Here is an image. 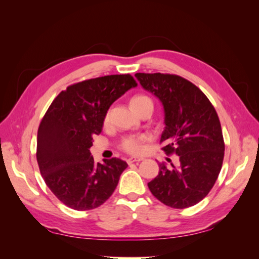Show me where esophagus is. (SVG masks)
I'll return each mask as SVG.
<instances>
[{"label": "esophagus", "mask_w": 259, "mask_h": 259, "mask_svg": "<svg viewBox=\"0 0 259 259\" xmlns=\"http://www.w3.org/2000/svg\"><path fill=\"white\" fill-rule=\"evenodd\" d=\"M140 161H143V158H136V156H131V158L127 159V163H128V164L140 162Z\"/></svg>", "instance_id": "1"}]
</instances>
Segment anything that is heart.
I'll list each match as a JSON object with an SVG mask.
<instances>
[{
  "mask_svg": "<svg viewBox=\"0 0 259 259\" xmlns=\"http://www.w3.org/2000/svg\"><path fill=\"white\" fill-rule=\"evenodd\" d=\"M132 107L134 109H139L145 106H152L153 103L151 98H149L146 95H137L131 101ZM109 120H110V112H107L105 115L104 122L108 123ZM148 136L144 134H139V135H127L121 139L120 143V148L122 150L126 151L132 154H138L144 150V144L147 142Z\"/></svg>",
  "mask_w": 259,
  "mask_h": 259,
  "instance_id": "1",
  "label": "heart"
}]
</instances>
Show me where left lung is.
I'll return each instance as SVG.
<instances>
[{"mask_svg":"<svg viewBox=\"0 0 259 259\" xmlns=\"http://www.w3.org/2000/svg\"><path fill=\"white\" fill-rule=\"evenodd\" d=\"M135 76L144 90L162 103L165 123L162 150L179 159L177 167L159 164V175L148 183L149 189L167 206H193L208 194L223 165L225 144L215 108L199 88L179 75Z\"/></svg>","mask_w":259,"mask_h":259,"instance_id":"left-lung-1","label":"left lung"}]
</instances>
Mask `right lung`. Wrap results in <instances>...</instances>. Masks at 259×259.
I'll return each instance as SVG.
<instances>
[{
    "instance_id": "add662e5",
    "label": "right lung",
    "mask_w": 259,
    "mask_h": 259,
    "mask_svg": "<svg viewBox=\"0 0 259 259\" xmlns=\"http://www.w3.org/2000/svg\"><path fill=\"white\" fill-rule=\"evenodd\" d=\"M136 86L131 74L79 82L60 92L43 116L37 131V164L45 184L68 207L96 208L113 193L127 163L116 158L95 163L90 148L110 106Z\"/></svg>"
}]
</instances>
